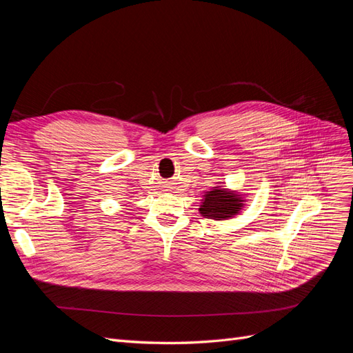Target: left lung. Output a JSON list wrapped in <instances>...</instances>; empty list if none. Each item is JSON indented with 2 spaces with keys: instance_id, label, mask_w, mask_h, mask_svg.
I'll return each instance as SVG.
<instances>
[{
  "instance_id": "8db88e82",
  "label": "left lung",
  "mask_w": 353,
  "mask_h": 353,
  "mask_svg": "<svg viewBox=\"0 0 353 353\" xmlns=\"http://www.w3.org/2000/svg\"><path fill=\"white\" fill-rule=\"evenodd\" d=\"M243 206V200L240 194L231 193L227 188L215 187L205 194V200L201 201L200 213L203 216L210 219H228L237 215Z\"/></svg>"
}]
</instances>
